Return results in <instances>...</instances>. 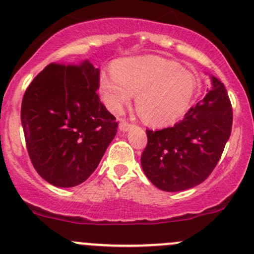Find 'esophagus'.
<instances>
[{"instance_id": "obj_1", "label": "esophagus", "mask_w": 254, "mask_h": 254, "mask_svg": "<svg viewBox=\"0 0 254 254\" xmlns=\"http://www.w3.org/2000/svg\"><path fill=\"white\" fill-rule=\"evenodd\" d=\"M130 127H131V124H130L129 122H127L125 119H123L122 122H120V124H119L120 131H127V130L130 129Z\"/></svg>"}]
</instances>
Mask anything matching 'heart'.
I'll list each match as a JSON object with an SVG mask.
<instances>
[{"label":"heart","mask_w":254,"mask_h":254,"mask_svg":"<svg viewBox=\"0 0 254 254\" xmlns=\"http://www.w3.org/2000/svg\"><path fill=\"white\" fill-rule=\"evenodd\" d=\"M199 79L176 61L156 55L127 58L102 72L99 92L107 108L120 114L136 94V108L147 124L165 127L186 114L195 97Z\"/></svg>","instance_id":"b5f03b06"}]
</instances>
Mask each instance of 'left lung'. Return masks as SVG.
Returning a JSON list of instances; mask_svg holds the SVG:
<instances>
[{"label": "left lung", "instance_id": "1", "mask_svg": "<svg viewBox=\"0 0 254 254\" xmlns=\"http://www.w3.org/2000/svg\"><path fill=\"white\" fill-rule=\"evenodd\" d=\"M212 87L172 127L147 129L141 166L153 186L165 191L193 188L211 175L231 135L232 106L224 83Z\"/></svg>", "mask_w": 254, "mask_h": 254}]
</instances>
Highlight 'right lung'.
Here are the masks:
<instances>
[{
	"label": "right lung",
	"mask_w": 254,
	"mask_h": 254,
	"mask_svg": "<svg viewBox=\"0 0 254 254\" xmlns=\"http://www.w3.org/2000/svg\"><path fill=\"white\" fill-rule=\"evenodd\" d=\"M99 68L49 64L23 96L20 119L35 171L55 187L83 183L101 162L118 122L97 94Z\"/></svg>",
	"instance_id": "right-lung-1"
}]
</instances>
